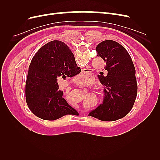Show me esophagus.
Returning <instances> with one entry per match:
<instances>
[{
	"label": "esophagus",
	"mask_w": 160,
	"mask_h": 160,
	"mask_svg": "<svg viewBox=\"0 0 160 160\" xmlns=\"http://www.w3.org/2000/svg\"><path fill=\"white\" fill-rule=\"evenodd\" d=\"M83 72H84V73H86V72H88V69H83ZM82 85H83V84H79V86H82Z\"/></svg>",
	"instance_id": "1"
}]
</instances>
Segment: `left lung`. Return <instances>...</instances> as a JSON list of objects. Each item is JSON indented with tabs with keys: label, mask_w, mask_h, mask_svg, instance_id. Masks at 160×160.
Wrapping results in <instances>:
<instances>
[{
	"label": "left lung",
	"mask_w": 160,
	"mask_h": 160,
	"mask_svg": "<svg viewBox=\"0 0 160 160\" xmlns=\"http://www.w3.org/2000/svg\"><path fill=\"white\" fill-rule=\"evenodd\" d=\"M98 55L105 62L106 76L98 75L104 86L103 103L89 115L105 122L123 118L132 109L138 93L135 69L132 58L118 42L106 40L97 46Z\"/></svg>",
	"instance_id": "8db88e82"
}]
</instances>
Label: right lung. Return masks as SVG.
Segmentation results:
<instances>
[{"label":"right lung","instance_id":"add662e5","mask_svg":"<svg viewBox=\"0 0 160 160\" xmlns=\"http://www.w3.org/2000/svg\"><path fill=\"white\" fill-rule=\"evenodd\" d=\"M74 55L65 43L52 41L32 57L25 85L26 101L37 117L52 121L78 112L62 98L57 78L72 77L81 72Z\"/></svg>","mask_w":160,"mask_h":160}]
</instances>
